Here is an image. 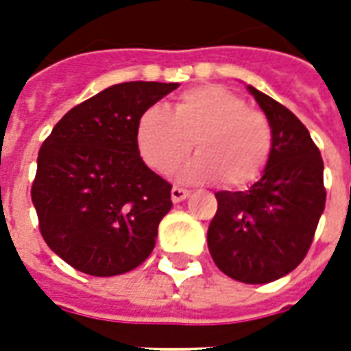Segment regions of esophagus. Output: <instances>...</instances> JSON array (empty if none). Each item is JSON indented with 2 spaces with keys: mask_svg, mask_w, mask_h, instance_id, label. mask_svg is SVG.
<instances>
[{
  "mask_svg": "<svg viewBox=\"0 0 351 351\" xmlns=\"http://www.w3.org/2000/svg\"><path fill=\"white\" fill-rule=\"evenodd\" d=\"M188 195H190V190H184V188H178V186H175V188L171 190V199H173V203H182Z\"/></svg>",
  "mask_w": 351,
  "mask_h": 351,
  "instance_id": "1",
  "label": "esophagus"
}]
</instances>
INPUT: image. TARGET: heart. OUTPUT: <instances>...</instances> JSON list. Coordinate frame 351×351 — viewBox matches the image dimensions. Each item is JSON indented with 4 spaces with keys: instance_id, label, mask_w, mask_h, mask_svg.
<instances>
[{
    "instance_id": "heart-1",
    "label": "heart",
    "mask_w": 351,
    "mask_h": 351,
    "mask_svg": "<svg viewBox=\"0 0 351 351\" xmlns=\"http://www.w3.org/2000/svg\"><path fill=\"white\" fill-rule=\"evenodd\" d=\"M135 138L143 160L158 173L175 167L193 141L199 154L182 169L184 180L206 182L220 176L233 188L254 182L272 150V130L265 114L218 84L184 92L169 112L146 108Z\"/></svg>"
}]
</instances>
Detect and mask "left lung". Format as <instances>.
<instances>
[{
    "mask_svg": "<svg viewBox=\"0 0 351 351\" xmlns=\"http://www.w3.org/2000/svg\"><path fill=\"white\" fill-rule=\"evenodd\" d=\"M248 92L271 123V156L248 190L216 191L206 243L229 278L267 284L289 274L308 252L325 208L324 160L289 108L254 86Z\"/></svg>",
    "mask_w": 351,
    "mask_h": 351,
    "instance_id": "left-lung-1",
    "label": "left lung"
}]
</instances>
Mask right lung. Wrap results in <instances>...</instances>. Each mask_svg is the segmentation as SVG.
I'll list each match as a JSON object with an SVG mask.
<instances>
[{
    "label": "right lung",
    "mask_w": 351,
    "mask_h": 351,
    "mask_svg": "<svg viewBox=\"0 0 351 351\" xmlns=\"http://www.w3.org/2000/svg\"><path fill=\"white\" fill-rule=\"evenodd\" d=\"M176 82H122L73 107L37 158L32 201L50 250L92 276L133 271L156 246L171 184L138 152L137 122Z\"/></svg>",
    "instance_id": "right-lung-1"
}]
</instances>
